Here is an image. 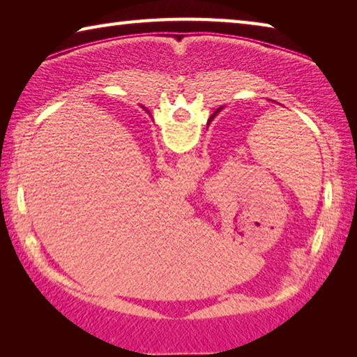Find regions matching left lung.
Instances as JSON below:
<instances>
[{
  "label": "left lung",
  "instance_id": "obj_1",
  "mask_svg": "<svg viewBox=\"0 0 357 357\" xmlns=\"http://www.w3.org/2000/svg\"><path fill=\"white\" fill-rule=\"evenodd\" d=\"M217 113H219V110H217V112H215V113H214V114H213V116H211V118H214V116H215V114H217Z\"/></svg>",
  "mask_w": 357,
  "mask_h": 357
}]
</instances>
